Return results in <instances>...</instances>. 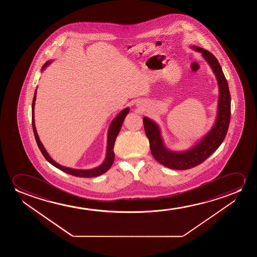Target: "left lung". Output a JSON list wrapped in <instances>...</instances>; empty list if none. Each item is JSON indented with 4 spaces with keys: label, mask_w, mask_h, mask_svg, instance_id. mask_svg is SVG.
<instances>
[{
    "label": "left lung",
    "mask_w": 257,
    "mask_h": 257,
    "mask_svg": "<svg viewBox=\"0 0 257 257\" xmlns=\"http://www.w3.org/2000/svg\"><path fill=\"white\" fill-rule=\"evenodd\" d=\"M191 47L195 51L202 53L218 81L219 90L218 112L213 126L192 148L186 151L174 152L166 148L158 124L147 116L143 117L145 132L149 140L152 155L159 163L169 169L176 170L191 169L199 165L212 155L225 140L231 116V95L229 92L228 83L218 60L207 50L196 46Z\"/></svg>",
    "instance_id": "1"
}]
</instances>
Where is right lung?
Returning <instances> with one entry per match:
<instances>
[{"mask_svg": "<svg viewBox=\"0 0 257 257\" xmlns=\"http://www.w3.org/2000/svg\"><path fill=\"white\" fill-rule=\"evenodd\" d=\"M51 62H52V60L47 61L46 63H45V65L42 67V71L45 70L46 67L49 66ZM36 95H37V89H36L35 93H34V97H33V101H32V128H33V133H34L37 144L39 146V150L41 151L46 161L49 162L52 165L56 167L57 169H60L61 171L69 174V175H72V176H78V177H95V176H101L102 174L107 172L109 170V168L112 165L114 159H115V154H114V151H113V148H114V144H115L116 136L119 134L120 129L122 127V124H123V119H124V117L129 112L130 109L129 108L123 109L121 112L118 113L116 115V117L112 120V122L110 123L109 131H108V141H107L106 157L102 164L98 166V167H96L95 169H71V168L61 166L59 163H57L56 162H54L53 159L51 158V156L48 155V153L46 152V148H44L41 141L39 140V135H38V133H37V130H36L35 119H34V106H35Z\"/></svg>", "mask_w": 257, "mask_h": 257, "instance_id": "1", "label": "right lung"}]
</instances>
